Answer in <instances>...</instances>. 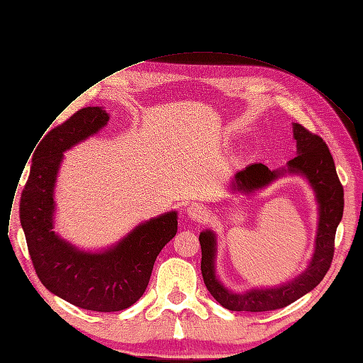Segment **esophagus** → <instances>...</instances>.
<instances>
[{
  "mask_svg": "<svg viewBox=\"0 0 363 363\" xmlns=\"http://www.w3.org/2000/svg\"><path fill=\"white\" fill-rule=\"evenodd\" d=\"M187 216L195 221H202L208 216V208L202 203H191L187 206Z\"/></svg>",
  "mask_w": 363,
  "mask_h": 363,
  "instance_id": "1",
  "label": "esophagus"
}]
</instances>
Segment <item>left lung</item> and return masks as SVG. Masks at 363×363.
<instances>
[{
  "mask_svg": "<svg viewBox=\"0 0 363 363\" xmlns=\"http://www.w3.org/2000/svg\"><path fill=\"white\" fill-rule=\"evenodd\" d=\"M297 157L287 167L271 169L264 164H250L239 172L231 182V190L252 194L271 184L284 174L306 177L315 191L319 220L315 239V250L308 268L294 280L269 289H252L245 293H234L223 286L216 274L217 236L205 230L199 234L202 249L201 271L203 283L212 297L225 309L236 312H267L281 309L301 299L323 281L334 257V239L337 225L342 221L345 209V191L338 180L334 160L327 143L318 135L311 133L299 123H293Z\"/></svg>",
  "mask_w": 363,
  "mask_h": 363,
  "instance_id": "8db88e82",
  "label": "left lung"
}]
</instances>
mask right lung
Here are the masks:
<instances>
[{"label": "right lung", "mask_w": 363, "mask_h": 363, "mask_svg": "<svg viewBox=\"0 0 363 363\" xmlns=\"http://www.w3.org/2000/svg\"><path fill=\"white\" fill-rule=\"evenodd\" d=\"M110 120L101 106H84L38 145L20 199V223L40 283L82 309L117 312L138 302L161 249L177 233V212L136 225L102 252L80 250L54 228V189L62 154L96 135Z\"/></svg>", "instance_id": "1"}]
</instances>
